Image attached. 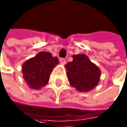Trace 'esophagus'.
<instances>
[{"mask_svg": "<svg viewBox=\"0 0 127 127\" xmlns=\"http://www.w3.org/2000/svg\"><path fill=\"white\" fill-rule=\"evenodd\" d=\"M60 63L61 64H64L66 63V60L64 59V58H60Z\"/></svg>", "mask_w": 127, "mask_h": 127, "instance_id": "obj_1", "label": "esophagus"}]
</instances>
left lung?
<instances>
[{
  "label": "left lung",
  "mask_w": 127,
  "mask_h": 127,
  "mask_svg": "<svg viewBox=\"0 0 127 127\" xmlns=\"http://www.w3.org/2000/svg\"><path fill=\"white\" fill-rule=\"evenodd\" d=\"M73 61L66 64L68 80L72 86L81 92H87L98 85L100 76L99 68L84 54L73 55Z\"/></svg>",
  "instance_id": "8db88e82"
}]
</instances>
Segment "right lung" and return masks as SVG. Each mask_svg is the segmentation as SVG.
<instances>
[{
	"label": "right lung",
	"mask_w": 127,
	"mask_h": 127,
	"mask_svg": "<svg viewBox=\"0 0 127 127\" xmlns=\"http://www.w3.org/2000/svg\"><path fill=\"white\" fill-rule=\"evenodd\" d=\"M58 63L57 57L48 52H40L23 64V77L30 88L41 89L48 84L50 73Z\"/></svg>",
	"instance_id": "obj_1"
}]
</instances>
